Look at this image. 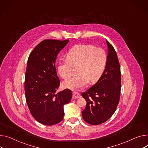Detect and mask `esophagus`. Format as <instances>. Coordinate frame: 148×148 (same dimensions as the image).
Here are the masks:
<instances>
[{"label": "esophagus", "instance_id": "obj_1", "mask_svg": "<svg viewBox=\"0 0 148 148\" xmlns=\"http://www.w3.org/2000/svg\"><path fill=\"white\" fill-rule=\"evenodd\" d=\"M81 97L80 95L77 92H74L73 93V97L74 99H78V98H80Z\"/></svg>", "mask_w": 148, "mask_h": 148}]
</instances>
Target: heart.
<instances>
[{
  "label": "heart",
  "instance_id": "1",
  "mask_svg": "<svg viewBox=\"0 0 148 148\" xmlns=\"http://www.w3.org/2000/svg\"><path fill=\"white\" fill-rule=\"evenodd\" d=\"M66 60L60 61L58 72L63 78L70 77L73 67L77 66L78 75L64 80V88L75 90L83 87L90 80L95 82L103 73L106 65L105 52L101 47H94L92 45H77L70 48L66 55Z\"/></svg>",
  "mask_w": 148,
  "mask_h": 148
}]
</instances>
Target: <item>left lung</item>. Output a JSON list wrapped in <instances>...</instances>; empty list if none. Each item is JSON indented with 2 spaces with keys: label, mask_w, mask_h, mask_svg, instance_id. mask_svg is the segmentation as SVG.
Segmentation results:
<instances>
[{
  "label": "left lung",
  "mask_w": 148,
  "mask_h": 148,
  "mask_svg": "<svg viewBox=\"0 0 148 148\" xmlns=\"http://www.w3.org/2000/svg\"><path fill=\"white\" fill-rule=\"evenodd\" d=\"M108 55L105 71L96 83L82 96L86 101L82 111L83 120L92 125L107 121L115 112L120 97L121 73L114 47L106 40Z\"/></svg>",
  "instance_id": "8db88e82"
}]
</instances>
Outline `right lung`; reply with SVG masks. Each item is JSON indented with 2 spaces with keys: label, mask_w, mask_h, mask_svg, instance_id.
Segmentation results:
<instances>
[{
  "label": "right lung",
  "mask_w": 148,
  "mask_h": 148,
  "mask_svg": "<svg viewBox=\"0 0 148 148\" xmlns=\"http://www.w3.org/2000/svg\"><path fill=\"white\" fill-rule=\"evenodd\" d=\"M69 40H45L29 55L25 75L26 102L34 119L43 125L60 123L64 105L70 102L72 92L65 89L56 93L60 86L55 62L58 53Z\"/></svg>",
  "instance_id": "right-lung-1"
}]
</instances>
